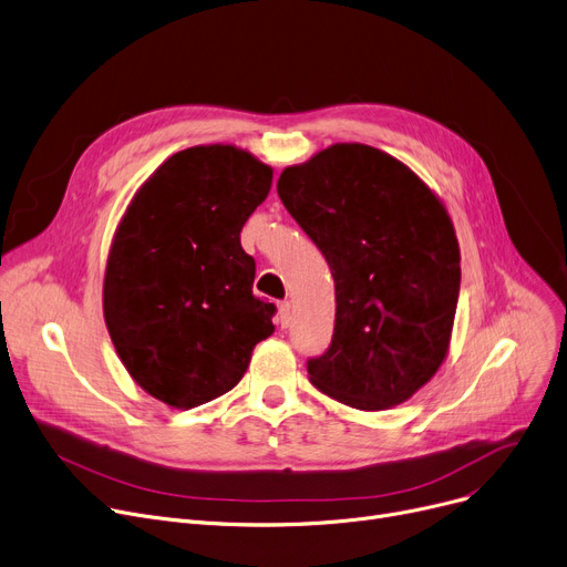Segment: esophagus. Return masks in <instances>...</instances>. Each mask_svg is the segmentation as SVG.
<instances>
[{"label": "esophagus", "instance_id": "obj_1", "mask_svg": "<svg viewBox=\"0 0 567 567\" xmlns=\"http://www.w3.org/2000/svg\"><path fill=\"white\" fill-rule=\"evenodd\" d=\"M290 318H292L290 302H281V305H279V324H281V327H288V324H290Z\"/></svg>", "mask_w": 567, "mask_h": 567}]
</instances>
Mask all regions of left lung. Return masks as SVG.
Masks as SVG:
<instances>
[{
  "instance_id": "obj_1",
  "label": "left lung",
  "mask_w": 567,
  "mask_h": 567,
  "mask_svg": "<svg viewBox=\"0 0 567 567\" xmlns=\"http://www.w3.org/2000/svg\"><path fill=\"white\" fill-rule=\"evenodd\" d=\"M277 192L334 277V337L307 361L311 384L354 410L405 403L451 343L460 247L444 204L403 162L365 144L286 166Z\"/></svg>"
}]
</instances>
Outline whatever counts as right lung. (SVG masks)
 Wrapping results in <instances>:
<instances>
[{
    "mask_svg": "<svg viewBox=\"0 0 567 567\" xmlns=\"http://www.w3.org/2000/svg\"><path fill=\"white\" fill-rule=\"evenodd\" d=\"M272 169L230 144L192 146L132 198L110 249L103 311L112 343L146 393L189 410L236 386L277 307L254 295L240 230Z\"/></svg>",
    "mask_w": 567,
    "mask_h": 567,
    "instance_id": "right-lung-1",
    "label": "right lung"
}]
</instances>
